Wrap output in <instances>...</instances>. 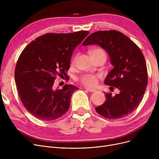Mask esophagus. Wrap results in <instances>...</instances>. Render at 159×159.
<instances>
[{
    "label": "esophagus",
    "mask_w": 159,
    "mask_h": 159,
    "mask_svg": "<svg viewBox=\"0 0 159 159\" xmlns=\"http://www.w3.org/2000/svg\"><path fill=\"white\" fill-rule=\"evenodd\" d=\"M85 89H86V90H88V91H89V92H95V91H96V89H95L90 88H88V87H86Z\"/></svg>",
    "instance_id": "1"
}]
</instances>
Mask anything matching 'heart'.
<instances>
[{
    "mask_svg": "<svg viewBox=\"0 0 159 159\" xmlns=\"http://www.w3.org/2000/svg\"><path fill=\"white\" fill-rule=\"evenodd\" d=\"M94 52H102V53H105L104 50H102V49H99V48L95 49L93 50L92 52H91V53H94ZM74 62H75V59H73L72 61V64H73ZM79 80H80L81 84H82L83 85L86 86H89V87H93L97 84V75H95L93 74H84V75H82Z\"/></svg>",
    "mask_w": 159,
    "mask_h": 159,
    "instance_id": "heart-1",
    "label": "heart"
}]
</instances>
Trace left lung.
<instances>
[{
	"label": "left lung",
	"mask_w": 159,
	"mask_h": 159,
	"mask_svg": "<svg viewBox=\"0 0 159 159\" xmlns=\"http://www.w3.org/2000/svg\"><path fill=\"white\" fill-rule=\"evenodd\" d=\"M98 45L109 55L114 66L105 79V84L117 88L119 94L106 93L103 104L96 111L109 119L124 117L134 111L143 98L148 84L144 57L127 36L116 30L93 33L82 45Z\"/></svg>",
	"instance_id": "left-lung-1"
}]
</instances>
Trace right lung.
<instances>
[{"label": "right lung", "mask_w": 159, "mask_h": 159, "mask_svg": "<svg viewBox=\"0 0 159 159\" xmlns=\"http://www.w3.org/2000/svg\"><path fill=\"white\" fill-rule=\"evenodd\" d=\"M88 31L72 33H46L26 47L16 62V86L25 108L43 121L60 118L68 111L72 94L79 88L66 84L53 89L57 76L68 78L73 50L89 34Z\"/></svg>", "instance_id": "add662e5"}]
</instances>
